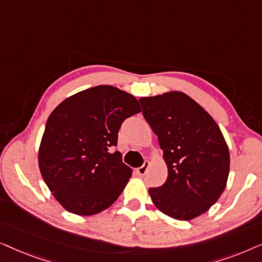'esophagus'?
<instances>
[{
    "label": "esophagus",
    "mask_w": 262,
    "mask_h": 262,
    "mask_svg": "<svg viewBox=\"0 0 262 262\" xmlns=\"http://www.w3.org/2000/svg\"><path fill=\"white\" fill-rule=\"evenodd\" d=\"M150 166V163L148 162V161H145L144 163H143V166H141L139 168H137V173L139 175H144L146 171H148V168Z\"/></svg>",
    "instance_id": "obj_1"
}]
</instances>
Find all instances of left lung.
I'll list each match as a JSON object with an SVG mask.
<instances>
[{
    "label": "left lung",
    "instance_id": "left-lung-1",
    "mask_svg": "<svg viewBox=\"0 0 262 262\" xmlns=\"http://www.w3.org/2000/svg\"><path fill=\"white\" fill-rule=\"evenodd\" d=\"M139 102L168 168L166 182L149 188L152 203L174 220H193L206 212L227 186L230 156L221 128L185 93H164Z\"/></svg>",
    "mask_w": 262,
    "mask_h": 262
}]
</instances>
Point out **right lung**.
<instances>
[{
	"label": "right lung",
	"instance_id": "add662e5",
	"mask_svg": "<svg viewBox=\"0 0 262 262\" xmlns=\"http://www.w3.org/2000/svg\"><path fill=\"white\" fill-rule=\"evenodd\" d=\"M134 95L112 85H96L60 102L50 114L39 169L60 205L78 216L106 210L121 194L132 169L116 146L126 118L141 112Z\"/></svg>",
	"mask_w": 262,
	"mask_h": 262
}]
</instances>
